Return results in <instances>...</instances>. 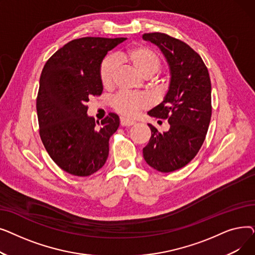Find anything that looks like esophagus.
Returning a JSON list of instances; mask_svg holds the SVG:
<instances>
[{
  "label": "esophagus",
  "instance_id": "1",
  "mask_svg": "<svg viewBox=\"0 0 255 255\" xmlns=\"http://www.w3.org/2000/svg\"><path fill=\"white\" fill-rule=\"evenodd\" d=\"M120 124H121V126H132V125L135 124V122H134V121L128 120L126 118H121L120 119Z\"/></svg>",
  "mask_w": 255,
  "mask_h": 255
}]
</instances>
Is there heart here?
I'll return each mask as SVG.
<instances>
[{"label": "heart", "instance_id": "heart-1", "mask_svg": "<svg viewBox=\"0 0 255 255\" xmlns=\"http://www.w3.org/2000/svg\"><path fill=\"white\" fill-rule=\"evenodd\" d=\"M118 60L130 64L144 78L153 76L161 67V60L149 47L132 46L118 55ZM118 62L114 58H106L100 65V80L104 88H111L115 82ZM149 99L138 94H120L114 100V109L126 117H135L141 110L149 106Z\"/></svg>", "mask_w": 255, "mask_h": 255}]
</instances>
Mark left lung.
<instances>
[{
	"mask_svg": "<svg viewBox=\"0 0 255 255\" xmlns=\"http://www.w3.org/2000/svg\"><path fill=\"white\" fill-rule=\"evenodd\" d=\"M157 45L169 67V87L163 101L148 115L167 120L169 129L160 133L151 124L152 135L142 149L145 162L161 172L188 164L203 145L212 116L209 71L188 44L164 33L143 34Z\"/></svg>",
	"mask_w": 255,
	"mask_h": 255,
	"instance_id": "1",
	"label": "left lung"
}]
</instances>
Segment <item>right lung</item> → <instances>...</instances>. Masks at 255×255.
<instances>
[{
  "label": "right lung",
  "mask_w": 255,
  "mask_h": 255,
  "mask_svg": "<svg viewBox=\"0 0 255 255\" xmlns=\"http://www.w3.org/2000/svg\"><path fill=\"white\" fill-rule=\"evenodd\" d=\"M124 40L75 39L53 53L43 67L36 103L40 137L56 164L73 176L93 175L109 157V141L120 118L111 113L99 124L87 114V103L103 91L99 71L104 57Z\"/></svg>",
  "instance_id": "add662e5"
}]
</instances>
